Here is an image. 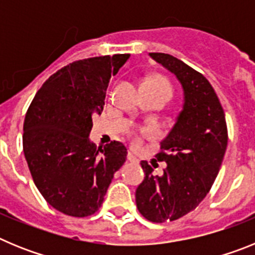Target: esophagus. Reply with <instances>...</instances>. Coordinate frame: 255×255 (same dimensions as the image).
Returning <instances> with one entry per match:
<instances>
[{
  "label": "esophagus",
  "mask_w": 255,
  "mask_h": 255,
  "mask_svg": "<svg viewBox=\"0 0 255 255\" xmlns=\"http://www.w3.org/2000/svg\"><path fill=\"white\" fill-rule=\"evenodd\" d=\"M126 158H128V161H130V162H138V158H136V157H135L131 152H128Z\"/></svg>",
  "instance_id": "1"
}]
</instances>
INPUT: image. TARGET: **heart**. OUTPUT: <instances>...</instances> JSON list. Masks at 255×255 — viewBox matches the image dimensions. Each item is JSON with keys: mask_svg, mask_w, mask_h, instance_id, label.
Wrapping results in <instances>:
<instances>
[{"mask_svg": "<svg viewBox=\"0 0 255 255\" xmlns=\"http://www.w3.org/2000/svg\"><path fill=\"white\" fill-rule=\"evenodd\" d=\"M143 83H154V84H162V85H167L170 88V84L167 83V80L161 76H150V78H147Z\"/></svg>", "mask_w": 255, "mask_h": 255, "instance_id": "obj_1", "label": "heart"}]
</instances>
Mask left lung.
Instances as JSON below:
<instances>
[{
	"label": "left lung",
	"mask_w": 255,
	"mask_h": 255,
	"mask_svg": "<svg viewBox=\"0 0 255 255\" xmlns=\"http://www.w3.org/2000/svg\"><path fill=\"white\" fill-rule=\"evenodd\" d=\"M149 56L176 76L184 94L181 111L155 154L167 167L154 176L141 161L145 176L135 191L139 212L161 224L185 216L208 194L224 161L227 128L217 94L202 74L167 53Z\"/></svg>",
	"instance_id": "1"
}]
</instances>
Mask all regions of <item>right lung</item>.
<instances>
[{"label": "right lung", "instance_id": "obj_1", "mask_svg": "<svg viewBox=\"0 0 255 255\" xmlns=\"http://www.w3.org/2000/svg\"><path fill=\"white\" fill-rule=\"evenodd\" d=\"M129 55L75 61L49 76L31 101L24 120L22 148L35 186L57 211L87 217L103 203L126 148H103L89 139L93 116L101 115L111 75Z\"/></svg>", "mask_w": 255, "mask_h": 255}]
</instances>
